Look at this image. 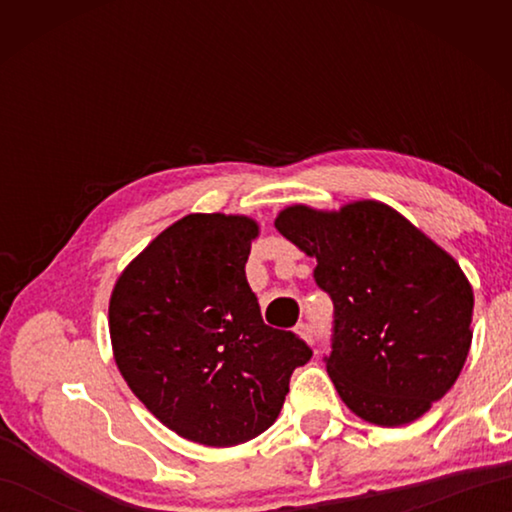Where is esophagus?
<instances>
[{"label": "esophagus", "instance_id": "34e87169", "mask_svg": "<svg viewBox=\"0 0 512 512\" xmlns=\"http://www.w3.org/2000/svg\"><path fill=\"white\" fill-rule=\"evenodd\" d=\"M296 334L300 336L302 341L314 343V329H311V325H307V323H300V325L296 327Z\"/></svg>", "mask_w": 512, "mask_h": 512}]
</instances>
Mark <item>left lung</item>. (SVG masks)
Listing matches in <instances>:
<instances>
[{
  "label": "left lung",
  "mask_w": 512,
  "mask_h": 512,
  "mask_svg": "<svg viewBox=\"0 0 512 512\" xmlns=\"http://www.w3.org/2000/svg\"><path fill=\"white\" fill-rule=\"evenodd\" d=\"M275 228L316 257V284L334 302L325 361L345 406L402 427L443 400L472 345L474 291L456 259L379 201L289 205Z\"/></svg>",
  "instance_id": "left-lung-1"
}]
</instances>
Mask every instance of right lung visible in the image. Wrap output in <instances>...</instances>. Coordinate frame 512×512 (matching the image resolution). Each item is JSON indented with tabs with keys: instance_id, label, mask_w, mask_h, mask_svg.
I'll list each match as a JSON object with an SVG mask.
<instances>
[{
	"instance_id": "add662e5",
	"label": "right lung",
	"mask_w": 512,
	"mask_h": 512,
	"mask_svg": "<svg viewBox=\"0 0 512 512\" xmlns=\"http://www.w3.org/2000/svg\"><path fill=\"white\" fill-rule=\"evenodd\" d=\"M259 223L187 214L162 230L110 293L112 357L164 427L235 447L280 415L291 372L311 359L293 332L264 325L246 280Z\"/></svg>"
}]
</instances>
